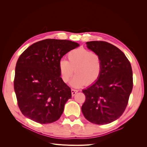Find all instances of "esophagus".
<instances>
[{
  "label": "esophagus",
  "mask_w": 147,
  "mask_h": 147,
  "mask_svg": "<svg viewBox=\"0 0 147 147\" xmlns=\"http://www.w3.org/2000/svg\"><path fill=\"white\" fill-rule=\"evenodd\" d=\"M71 92H72V96H74L75 94H76V93L78 92V90H74V89H72V90H71Z\"/></svg>",
  "instance_id": "esophagus-1"
}]
</instances>
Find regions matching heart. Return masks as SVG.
<instances>
[{"instance_id": "obj_1", "label": "heart", "mask_w": 147, "mask_h": 147, "mask_svg": "<svg viewBox=\"0 0 147 147\" xmlns=\"http://www.w3.org/2000/svg\"><path fill=\"white\" fill-rule=\"evenodd\" d=\"M67 61H59L58 69L62 80L67 83L74 73L76 75L72 81L74 87L89 86L98 80L102 68V59L97 53L84 48H78L69 51Z\"/></svg>"}]
</instances>
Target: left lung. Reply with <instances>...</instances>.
<instances>
[{
	"label": "left lung",
	"mask_w": 147,
	"mask_h": 147,
	"mask_svg": "<svg viewBox=\"0 0 147 147\" xmlns=\"http://www.w3.org/2000/svg\"><path fill=\"white\" fill-rule=\"evenodd\" d=\"M88 48L102 59L98 80L83 90L86 99L82 111L89 121L105 124L119 118L125 110L133 87L132 70L124 53L104 41L86 42Z\"/></svg>",
	"instance_id": "8db88e82"
}]
</instances>
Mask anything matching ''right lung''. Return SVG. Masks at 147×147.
Returning <instances> with one entry per match:
<instances>
[{"mask_svg":"<svg viewBox=\"0 0 147 147\" xmlns=\"http://www.w3.org/2000/svg\"><path fill=\"white\" fill-rule=\"evenodd\" d=\"M79 44L67 40L45 39L34 43L17 61L14 90L26 117L40 124L57 121L71 98V89L60 77L62 57Z\"/></svg>","mask_w":147,"mask_h":147,"instance_id":"right-lung-1","label":"right lung"}]
</instances>
